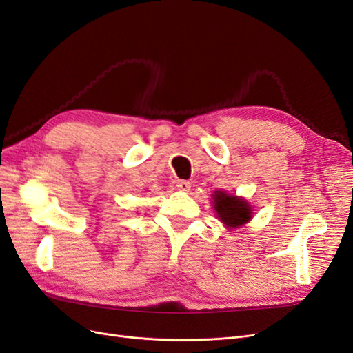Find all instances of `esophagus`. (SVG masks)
<instances>
[{
	"label": "esophagus",
	"mask_w": 353,
	"mask_h": 353,
	"mask_svg": "<svg viewBox=\"0 0 353 353\" xmlns=\"http://www.w3.org/2000/svg\"><path fill=\"white\" fill-rule=\"evenodd\" d=\"M176 188H178L179 191H188V190L191 188V184L188 183V181L181 179V181H178V183H176Z\"/></svg>",
	"instance_id": "34e87169"
}]
</instances>
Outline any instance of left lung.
I'll return each instance as SVG.
<instances>
[{"instance_id":"left-lung-1","label":"left lung","mask_w":353,"mask_h":353,"mask_svg":"<svg viewBox=\"0 0 353 353\" xmlns=\"http://www.w3.org/2000/svg\"><path fill=\"white\" fill-rule=\"evenodd\" d=\"M213 208L218 213V218L228 228L241 227L252 218V208L248 201L236 196H228L223 191H216L213 196Z\"/></svg>"}]
</instances>
